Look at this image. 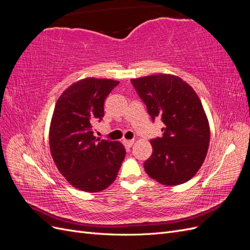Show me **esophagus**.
<instances>
[{
    "mask_svg": "<svg viewBox=\"0 0 250 250\" xmlns=\"http://www.w3.org/2000/svg\"><path fill=\"white\" fill-rule=\"evenodd\" d=\"M133 143H134V140H124V144L126 147L130 148L133 145Z\"/></svg>",
    "mask_w": 250,
    "mask_h": 250,
    "instance_id": "1",
    "label": "esophagus"
}]
</instances>
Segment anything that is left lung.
I'll return each mask as SVG.
<instances>
[{
	"instance_id": "1",
	"label": "left lung",
	"mask_w": 250,
	"mask_h": 250,
	"mask_svg": "<svg viewBox=\"0 0 250 250\" xmlns=\"http://www.w3.org/2000/svg\"><path fill=\"white\" fill-rule=\"evenodd\" d=\"M131 83L154 122L160 118L163 134L150 141L153 152L144 163L148 175L165 186L190 180L204 162L209 126L195 90L168 74L132 79Z\"/></svg>"
}]
</instances>
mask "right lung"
<instances>
[{
	"instance_id": "obj_1",
	"label": "right lung",
	"mask_w": 250,
	"mask_h": 250,
	"mask_svg": "<svg viewBox=\"0 0 250 250\" xmlns=\"http://www.w3.org/2000/svg\"><path fill=\"white\" fill-rule=\"evenodd\" d=\"M119 81L86 78L73 83L56 102L50 126L53 161L69 183L100 192L115 181L126 150L115 141L96 139L95 122L104 117V101Z\"/></svg>"
}]
</instances>
